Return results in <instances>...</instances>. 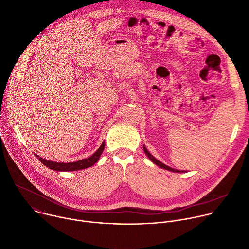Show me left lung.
I'll return each instance as SVG.
<instances>
[{"instance_id":"left-lung-1","label":"left lung","mask_w":249,"mask_h":249,"mask_svg":"<svg viewBox=\"0 0 249 249\" xmlns=\"http://www.w3.org/2000/svg\"><path fill=\"white\" fill-rule=\"evenodd\" d=\"M143 149H144V152H145V154L147 155V157L155 163V164H157L158 166H160V167H161V168H163V169H166V170H169V171H172V172H184V170H178V169H174V168H172V167H169V166H167V165H165L164 163H162V162H160L159 160H157L154 156H152L151 154H150V152L147 150V148L145 147V145L143 146ZM186 172V171H185Z\"/></svg>"}]
</instances>
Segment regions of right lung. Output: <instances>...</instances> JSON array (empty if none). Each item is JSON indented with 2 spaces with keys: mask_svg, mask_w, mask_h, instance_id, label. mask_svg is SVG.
<instances>
[{
  "mask_svg": "<svg viewBox=\"0 0 249 249\" xmlns=\"http://www.w3.org/2000/svg\"><path fill=\"white\" fill-rule=\"evenodd\" d=\"M104 146H105V142L103 141V143L101 144V146L98 148V150L89 158L88 159H84L78 161H74V162H56V161H52V160H47L43 158H40L39 156L35 155L38 160L47 167H49L50 169L56 170V171H76V170H80V169H85L88 167L92 166L94 163H96L104 150Z\"/></svg>",
  "mask_w": 249,
  "mask_h": 249,
  "instance_id": "1",
  "label": "right lung"
}]
</instances>
